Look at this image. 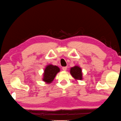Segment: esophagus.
<instances>
[{"mask_svg":"<svg viewBox=\"0 0 121 121\" xmlns=\"http://www.w3.org/2000/svg\"><path fill=\"white\" fill-rule=\"evenodd\" d=\"M67 68H67V66H64L62 68V69L63 71H66L67 70Z\"/></svg>","mask_w":121,"mask_h":121,"instance_id":"obj_1","label":"esophagus"}]
</instances>
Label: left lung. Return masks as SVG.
<instances>
[{
    "instance_id": "left-lung-1",
    "label": "left lung",
    "mask_w": 121,
    "mask_h": 121,
    "mask_svg": "<svg viewBox=\"0 0 121 121\" xmlns=\"http://www.w3.org/2000/svg\"><path fill=\"white\" fill-rule=\"evenodd\" d=\"M70 74L76 80H82V69L78 66H74L70 69Z\"/></svg>"
}]
</instances>
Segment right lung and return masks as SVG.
<instances>
[{
  "label": "right lung",
  "instance_id": "1",
  "mask_svg": "<svg viewBox=\"0 0 121 121\" xmlns=\"http://www.w3.org/2000/svg\"><path fill=\"white\" fill-rule=\"evenodd\" d=\"M60 71V69L56 65L49 64L45 67L43 76V81L49 84L51 83L56 77L57 73Z\"/></svg>",
  "mask_w": 121,
  "mask_h": 121
}]
</instances>
